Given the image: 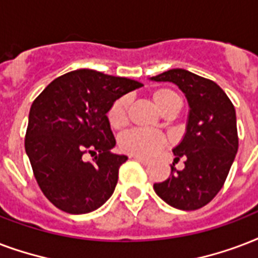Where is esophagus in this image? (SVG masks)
<instances>
[{
    "label": "esophagus",
    "instance_id": "34e87169",
    "mask_svg": "<svg viewBox=\"0 0 258 258\" xmlns=\"http://www.w3.org/2000/svg\"><path fill=\"white\" fill-rule=\"evenodd\" d=\"M131 157L132 159H135L136 161H140V163L144 165H147L148 163H149V160H148V159H145V157H141V156H131Z\"/></svg>",
    "mask_w": 258,
    "mask_h": 258
}]
</instances>
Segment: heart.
Returning a JSON list of instances; mask_svg holds the SVG:
<instances>
[{"instance_id": "obj_1", "label": "heart", "mask_w": 258, "mask_h": 258, "mask_svg": "<svg viewBox=\"0 0 258 258\" xmlns=\"http://www.w3.org/2000/svg\"><path fill=\"white\" fill-rule=\"evenodd\" d=\"M153 102L163 113L171 107H180V98L171 89H157L152 94ZM127 97L117 98L107 109L106 117L111 127L121 129L127 122ZM167 144V137L163 133L149 129L136 127L125 132L118 140L119 149L131 156L148 157L156 153Z\"/></svg>"}]
</instances>
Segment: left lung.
<instances>
[{"label": "left lung", "instance_id": "left-lung-1", "mask_svg": "<svg viewBox=\"0 0 258 258\" xmlns=\"http://www.w3.org/2000/svg\"><path fill=\"white\" fill-rule=\"evenodd\" d=\"M152 81L172 82L185 94L189 105L187 132L173 149L175 161L167 180L155 183L156 194L179 210H198L210 203L225 184L238 151L234 105L215 82L187 70H168Z\"/></svg>", "mask_w": 258, "mask_h": 258}]
</instances>
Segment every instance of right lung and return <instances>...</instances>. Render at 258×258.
<instances>
[{
	"instance_id": "add662e5",
	"label": "right lung",
	"mask_w": 258,
	"mask_h": 258,
	"mask_svg": "<svg viewBox=\"0 0 258 258\" xmlns=\"http://www.w3.org/2000/svg\"><path fill=\"white\" fill-rule=\"evenodd\" d=\"M127 78L77 70L52 81L31 106L25 151L40 189L70 214L97 210L114 192L126 156L111 153L110 105L141 87ZM96 155L91 162L84 155Z\"/></svg>"
}]
</instances>
